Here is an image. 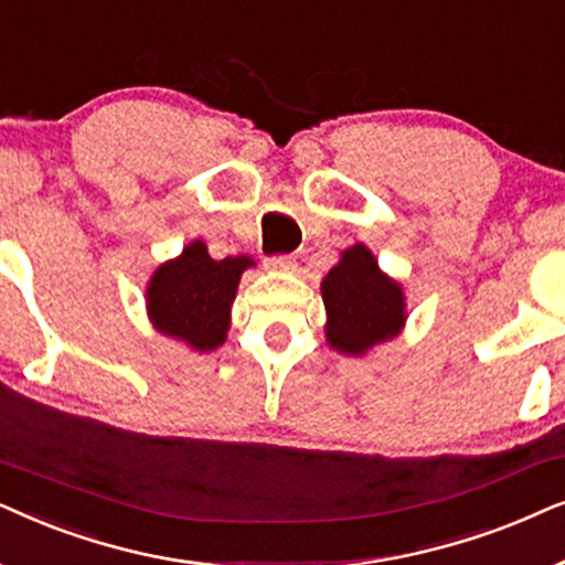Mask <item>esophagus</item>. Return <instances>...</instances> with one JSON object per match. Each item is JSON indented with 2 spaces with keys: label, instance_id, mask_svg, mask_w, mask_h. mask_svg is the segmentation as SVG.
Instances as JSON below:
<instances>
[{
  "label": "esophagus",
  "instance_id": "obj_1",
  "mask_svg": "<svg viewBox=\"0 0 565 565\" xmlns=\"http://www.w3.org/2000/svg\"><path fill=\"white\" fill-rule=\"evenodd\" d=\"M268 268H278V270H291L297 266V258L295 253H287V255H270V258L266 260Z\"/></svg>",
  "mask_w": 565,
  "mask_h": 565
}]
</instances>
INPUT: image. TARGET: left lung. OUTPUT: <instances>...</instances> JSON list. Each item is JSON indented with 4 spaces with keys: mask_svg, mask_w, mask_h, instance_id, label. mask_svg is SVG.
Instances as JSON below:
<instances>
[{
    "mask_svg": "<svg viewBox=\"0 0 565 565\" xmlns=\"http://www.w3.org/2000/svg\"><path fill=\"white\" fill-rule=\"evenodd\" d=\"M328 310V341L341 353H364L374 343L397 335L405 312L403 291L380 274L377 260L364 245H353L322 281Z\"/></svg>",
    "mask_w": 565,
    "mask_h": 565,
    "instance_id": "8db88e82",
    "label": "left lung"
}]
</instances>
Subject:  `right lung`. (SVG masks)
I'll use <instances>...</instances> for the list:
<instances>
[{
    "mask_svg": "<svg viewBox=\"0 0 565 565\" xmlns=\"http://www.w3.org/2000/svg\"><path fill=\"white\" fill-rule=\"evenodd\" d=\"M247 266H253L247 255L214 260L195 239L178 260L164 263L152 276L147 302L154 328L195 351L216 349L230 328V307Z\"/></svg>",
    "mask_w": 565,
    "mask_h": 565,
    "instance_id": "1",
    "label": "right lung"
}]
</instances>
